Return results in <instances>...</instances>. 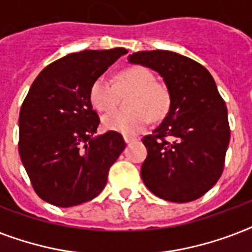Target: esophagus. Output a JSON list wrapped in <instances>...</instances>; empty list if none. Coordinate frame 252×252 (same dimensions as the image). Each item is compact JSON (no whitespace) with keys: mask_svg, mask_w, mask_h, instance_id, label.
<instances>
[{"mask_svg":"<svg viewBox=\"0 0 252 252\" xmlns=\"http://www.w3.org/2000/svg\"><path fill=\"white\" fill-rule=\"evenodd\" d=\"M136 140V137H133V136H124V141L126 142V144H129V142L134 141Z\"/></svg>","mask_w":252,"mask_h":252,"instance_id":"esophagus-1","label":"esophagus"}]
</instances>
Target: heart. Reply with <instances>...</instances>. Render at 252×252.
Wrapping results in <instances>:
<instances>
[{
	"mask_svg": "<svg viewBox=\"0 0 252 252\" xmlns=\"http://www.w3.org/2000/svg\"><path fill=\"white\" fill-rule=\"evenodd\" d=\"M129 110L114 111L103 118V126L123 134L140 132L149 120H162L171 108V93L163 82L156 81L149 69L129 66L115 77V85L99 77L90 87V102L95 110L108 112L118 106L120 95L126 93Z\"/></svg>",
	"mask_w": 252,
	"mask_h": 252,
	"instance_id": "b5f03b06",
	"label": "heart"
}]
</instances>
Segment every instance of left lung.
<instances>
[{
  "label": "left lung",
  "instance_id": "obj_1",
  "mask_svg": "<svg viewBox=\"0 0 252 252\" xmlns=\"http://www.w3.org/2000/svg\"><path fill=\"white\" fill-rule=\"evenodd\" d=\"M128 60L159 73L171 93L163 122L142 138L148 150L144 183L167 201L199 199L222 174L230 140L226 104L213 77L199 63L170 51L137 52Z\"/></svg>",
  "mask_w": 252,
  "mask_h": 252
}]
</instances>
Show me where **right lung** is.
<instances>
[{
  "label": "right lung",
  "mask_w": 252,
  "mask_h": 252,
  "mask_svg": "<svg viewBox=\"0 0 252 252\" xmlns=\"http://www.w3.org/2000/svg\"><path fill=\"white\" fill-rule=\"evenodd\" d=\"M126 48L70 53L35 78L19 112L18 150L37 196L56 207L90 201L107 183L126 142L120 133H96L90 87Z\"/></svg>",
  "instance_id": "obj_1"
}]
</instances>
